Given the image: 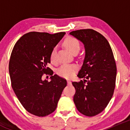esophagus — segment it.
<instances>
[{
	"instance_id": "esophagus-1",
	"label": "esophagus",
	"mask_w": 130,
	"mask_h": 130,
	"mask_svg": "<svg viewBox=\"0 0 130 130\" xmlns=\"http://www.w3.org/2000/svg\"><path fill=\"white\" fill-rule=\"evenodd\" d=\"M67 84L69 86H70V85H72V82L70 80H67Z\"/></svg>"
}]
</instances>
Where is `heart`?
Segmentation results:
<instances>
[{"label": "heart", "instance_id": "1", "mask_svg": "<svg viewBox=\"0 0 130 130\" xmlns=\"http://www.w3.org/2000/svg\"><path fill=\"white\" fill-rule=\"evenodd\" d=\"M64 45L66 48L71 52L74 53L75 52H78L80 48V44L78 40L73 37H69L65 39L64 41ZM55 53L56 49L52 50L51 53L50 59L52 61H54L55 60ZM77 69V66L74 64H65L63 65L57 70V73L60 77L64 78H70L74 75L76 70Z\"/></svg>", "mask_w": 130, "mask_h": 130}]
</instances>
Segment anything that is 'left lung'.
<instances>
[{
  "label": "left lung",
  "instance_id": "8db88e82",
  "mask_svg": "<svg viewBox=\"0 0 130 130\" xmlns=\"http://www.w3.org/2000/svg\"><path fill=\"white\" fill-rule=\"evenodd\" d=\"M84 44V60L78 72L80 82H73L75 89L73 102L80 113L94 116L101 112L112 98L116 84V65L110 44L105 38L91 29L70 32Z\"/></svg>",
  "mask_w": 130,
  "mask_h": 130
}]
</instances>
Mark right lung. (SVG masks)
<instances>
[{"label": "right lung", "instance_id": "add662e5", "mask_svg": "<svg viewBox=\"0 0 130 130\" xmlns=\"http://www.w3.org/2000/svg\"><path fill=\"white\" fill-rule=\"evenodd\" d=\"M65 35L29 32L14 45L10 55L9 71L11 85L25 109L37 116H45L56 109L67 80L47 67L52 50ZM44 74L51 81L43 80ZM48 77V76H47Z\"/></svg>", "mask_w": 130, "mask_h": 130}]
</instances>
